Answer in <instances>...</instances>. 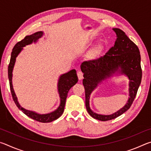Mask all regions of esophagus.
I'll list each match as a JSON object with an SVG mask.
<instances>
[{
	"instance_id": "1",
	"label": "esophagus",
	"mask_w": 151,
	"mask_h": 151,
	"mask_svg": "<svg viewBox=\"0 0 151 151\" xmlns=\"http://www.w3.org/2000/svg\"><path fill=\"white\" fill-rule=\"evenodd\" d=\"M77 76H78V78L79 80H81V79H83V73L81 72V71H78L77 72Z\"/></svg>"
}]
</instances>
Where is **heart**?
Returning <instances> with one entry per match:
<instances>
[{
  "instance_id": "heart-1",
  "label": "heart",
  "mask_w": 151,
  "mask_h": 151,
  "mask_svg": "<svg viewBox=\"0 0 151 151\" xmlns=\"http://www.w3.org/2000/svg\"><path fill=\"white\" fill-rule=\"evenodd\" d=\"M101 50V46L100 45H96V47H94L93 48V50H92V51H91V54L93 55H95L99 52H100Z\"/></svg>"
}]
</instances>
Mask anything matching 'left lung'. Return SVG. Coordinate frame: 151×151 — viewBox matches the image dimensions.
<instances>
[{
    "instance_id": "1",
    "label": "left lung",
    "mask_w": 151,
    "mask_h": 151,
    "mask_svg": "<svg viewBox=\"0 0 151 151\" xmlns=\"http://www.w3.org/2000/svg\"><path fill=\"white\" fill-rule=\"evenodd\" d=\"M116 35L113 46L105 55L93 60L84 61L81 68L84 73L83 83L85 90V104L88 114L101 121L114 119L126 112L133 103L141 83L142 69L139 48L119 29H112ZM120 69H119V68ZM116 71L124 73L129 78V96L128 103L123 108L111 116L98 115L89 106L90 94L98 83L113 75Z\"/></svg>"
}]
</instances>
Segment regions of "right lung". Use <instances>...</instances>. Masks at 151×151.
I'll return each instance as SVG.
<instances>
[{"label": "right lung", "instance_id": "right-lung-1", "mask_svg": "<svg viewBox=\"0 0 151 151\" xmlns=\"http://www.w3.org/2000/svg\"><path fill=\"white\" fill-rule=\"evenodd\" d=\"M42 35L43 32L40 31L35 32L31 35L26 36V37L24 38V39L18 42L17 44L14 45V47L11 52V60H10V63L8 67V76L9 79L10 89H11L12 99H13L14 103L16 104L18 108H19L20 111L23 112V113L26 114L27 116L35 120V121L40 122H50L58 119L61 115H62L64 112V109H65L66 99V96H67L68 92L69 91L70 88L72 87L73 85H75L78 82V77L77 75H76V70L75 69L71 70L69 72H68L66 74H64V75L60 76V78L59 80H58V93H59L60 100V106L56 111L48 114H39L32 111H27V110L24 109V108L20 106L19 103H18L17 101V98L16 95H15L13 87H12V70H13L15 60H16V58L18 55H19L20 51L22 50V47H25L26 45L31 44L32 42H37V40L39 39V38L41 37Z\"/></svg>", "mask_w": 151, "mask_h": 151}]
</instances>
